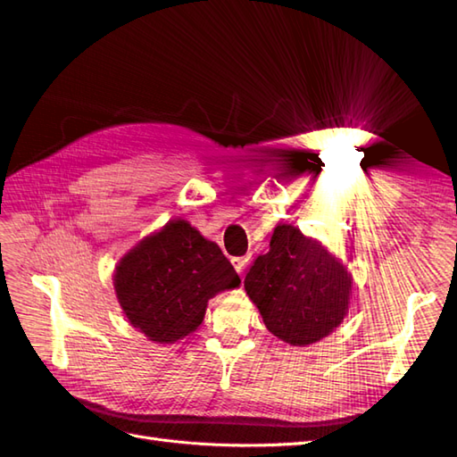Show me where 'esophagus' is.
Wrapping results in <instances>:
<instances>
[{
    "mask_svg": "<svg viewBox=\"0 0 457 457\" xmlns=\"http://www.w3.org/2000/svg\"><path fill=\"white\" fill-rule=\"evenodd\" d=\"M232 265H234V269H237V272L242 276L245 272L247 265H250V257H234Z\"/></svg>",
    "mask_w": 457,
    "mask_h": 457,
    "instance_id": "34e87169",
    "label": "esophagus"
}]
</instances>
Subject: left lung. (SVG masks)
Instances as JSON below:
<instances>
[{
  "instance_id": "1",
  "label": "left lung",
  "mask_w": 457,
  "mask_h": 457,
  "mask_svg": "<svg viewBox=\"0 0 457 457\" xmlns=\"http://www.w3.org/2000/svg\"><path fill=\"white\" fill-rule=\"evenodd\" d=\"M244 287L270 334L305 347L343 322L353 278L320 242L292 225H278L270 250L255 259Z\"/></svg>"
}]
</instances>
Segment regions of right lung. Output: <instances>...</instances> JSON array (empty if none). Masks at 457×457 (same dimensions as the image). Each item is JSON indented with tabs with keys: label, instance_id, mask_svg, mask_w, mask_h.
Listing matches in <instances>:
<instances>
[{
	"label": "right lung",
	"instance_id": "add662e5",
	"mask_svg": "<svg viewBox=\"0 0 457 457\" xmlns=\"http://www.w3.org/2000/svg\"><path fill=\"white\" fill-rule=\"evenodd\" d=\"M240 286V276L215 242L185 219H171L121 257L114 272L116 297L133 328L156 343L192 334L207 301Z\"/></svg>",
	"mask_w": 457,
	"mask_h": 457
}]
</instances>
